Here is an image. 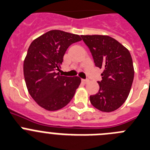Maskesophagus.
Returning a JSON list of instances; mask_svg holds the SVG:
<instances>
[{
  "instance_id": "esophagus-1",
  "label": "esophagus",
  "mask_w": 150,
  "mask_h": 150,
  "mask_svg": "<svg viewBox=\"0 0 150 150\" xmlns=\"http://www.w3.org/2000/svg\"><path fill=\"white\" fill-rule=\"evenodd\" d=\"M82 82H83V83H87L89 82V79H82Z\"/></svg>"
}]
</instances>
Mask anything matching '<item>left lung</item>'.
I'll list each match as a JSON object with an SVG mask.
<instances>
[{"instance_id":"left-lung-1","label":"left lung","mask_w":150,"mask_h":150,"mask_svg":"<svg viewBox=\"0 0 150 150\" xmlns=\"http://www.w3.org/2000/svg\"><path fill=\"white\" fill-rule=\"evenodd\" d=\"M90 49L95 66L102 69L99 90L90 96V102L103 112L117 110L125 102L134 80V67L130 52L108 36H81Z\"/></svg>"}]
</instances>
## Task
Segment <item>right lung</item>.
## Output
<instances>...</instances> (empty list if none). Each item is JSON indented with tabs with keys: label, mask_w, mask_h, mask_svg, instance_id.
Listing matches in <instances>:
<instances>
[{
	"label": "right lung",
	"mask_w": 150,
	"mask_h": 150,
	"mask_svg": "<svg viewBox=\"0 0 150 150\" xmlns=\"http://www.w3.org/2000/svg\"><path fill=\"white\" fill-rule=\"evenodd\" d=\"M80 36L53 30L33 40L24 61V76L35 102L48 110H57L72 100L81 83L79 77L62 76L60 64L67 48Z\"/></svg>",
	"instance_id": "right-lung-1"
}]
</instances>
